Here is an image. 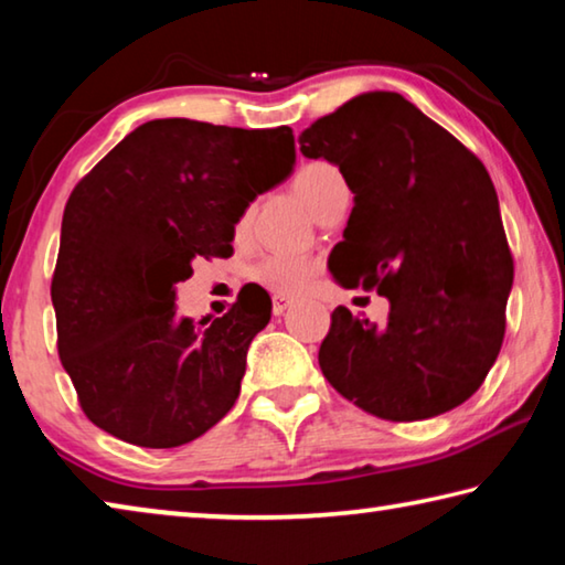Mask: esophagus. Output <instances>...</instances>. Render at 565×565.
Here are the masks:
<instances>
[{"label":"esophagus","instance_id":"34e87169","mask_svg":"<svg viewBox=\"0 0 565 565\" xmlns=\"http://www.w3.org/2000/svg\"><path fill=\"white\" fill-rule=\"evenodd\" d=\"M291 299H286V296H274L271 299V311H274V317H281V313L286 311V309H291Z\"/></svg>","mask_w":565,"mask_h":565}]
</instances>
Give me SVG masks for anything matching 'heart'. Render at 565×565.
Instances as JSON below:
<instances>
[{
    "instance_id": "heart-1",
    "label": "heart",
    "mask_w": 565,
    "mask_h": 565,
    "mask_svg": "<svg viewBox=\"0 0 565 565\" xmlns=\"http://www.w3.org/2000/svg\"><path fill=\"white\" fill-rule=\"evenodd\" d=\"M294 191L317 218L337 199L349 196V186L343 181L341 171L329 164V161H309V164H303L294 177ZM254 276L264 286H269L271 291L281 296H294L309 289L313 276H317V264L303 259V256L271 254L256 264Z\"/></svg>"
}]
</instances>
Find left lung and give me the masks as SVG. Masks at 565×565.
<instances>
[{
	"label": "left lung",
	"instance_id": "obj_1",
	"mask_svg": "<svg viewBox=\"0 0 565 565\" xmlns=\"http://www.w3.org/2000/svg\"><path fill=\"white\" fill-rule=\"evenodd\" d=\"M353 194L329 269L388 299L386 327L331 313L329 384L388 420L446 414L483 384L505 331L513 259L489 171L396 92H363L299 134Z\"/></svg>",
	"mask_w": 565,
	"mask_h": 565
}]
</instances>
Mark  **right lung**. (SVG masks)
<instances>
[{
  "label": "right lung",
  "mask_w": 565,
  "mask_h": 565,
  "mask_svg": "<svg viewBox=\"0 0 565 565\" xmlns=\"http://www.w3.org/2000/svg\"><path fill=\"white\" fill-rule=\"evenodd\" d=\"M294 164L289 127L151 119L74 186L52 303L62 366L102 431L174 448L228 414L271 299L242 289L232 311L194 323L177 313V284L196 256H232L238 218Z\"/></svg>",
  "instance_id": "obj_1"
}]
</instances>
